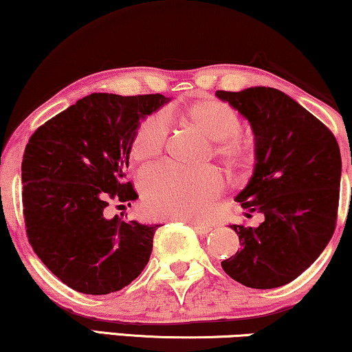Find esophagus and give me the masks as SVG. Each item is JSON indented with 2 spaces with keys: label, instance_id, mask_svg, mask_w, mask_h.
I'll return each instance as SVG.
<instances>
[{
  "label": "esophagus",
  "instance_id": "1",
  "mask_svg": "<svg viewBox=\"0 0 352 352\" xmlns=\"http://www.w3.org/2000/svg\"><path fill=\"white\" fill-rule=\"evenodd\" d=\"M186 223L189 224L190 228L194 229L197 234H208L210 230L213 229V228H211L210 224H205V223H197V221H186Z\"/></svg>",
  "mask_w": 352,
  "mask_h": 352
}]
</instances>
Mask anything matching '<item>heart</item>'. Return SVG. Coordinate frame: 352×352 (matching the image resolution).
I'll return each mask as SVG.
<instances>
[{
    "label": "heart",
    "instance_id": "1",
    "mask_svg": "<svg viewBox=\"0 0 352 352\" xmlns=\"http://www.w3.org/2000/svg\"><path fill=\"white\" fill-rule=\"evenodd\" d=\"M176 115L181 123L194 128L214 142L211 157L232 177H240L254 162V144L240 134V118L228 104L216 99H200ZM166 142L163 118L148 117L134 129L129 157L142 166L155 163ZM142 195L147 210L160 218L197 219L205 214L219 192V177L211 168L200 171H179L170 168L144 173Z\"/></svg>",
    "mask_w": 352,
    "mask_h": 352
}]
</instances>
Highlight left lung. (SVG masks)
Instances as JSON below:
<instances>
[{
	"instance_id": "left-lung-1",
	"label": "left lung",
	"mask_w": 352,
	"mask_h": 352,
	"mask_svg": "<svg viewBox=\"0 0 352 352\" xmlns=\"http://www.w3.org/2000/svg\"><path fill=\"white\" fill-rule=\"evenodd\" d=\"M252 124L256 166L237 201L263 213L258 228L232 224L240 250L221 263L245 287L277 288L324 252L338 216L341 155L333 133L276 88L216 91Z\"/></svg>"
}]
</instances>
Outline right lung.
Here are the masks:
<instances>
[{"instance_id":"add662e5","label":"right lung","mask_w":352,"mask_h":352,"mask_svg":"<svg viewBox=\"0 0 352 352\" xmlns=\"http://www.w3.org/2000/svg\"><path fill=\"white\" fill-rule=\"evenodd\" d=\"M168 100L163 94L94 93L28 139L22 160L27 237L67 287L109 295L129 285L148 263L160 226L109 218L107 206L138 199L124 173L129 142L139 120Z\"/></svg>"}]
</instances>
